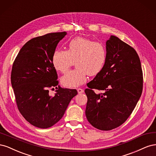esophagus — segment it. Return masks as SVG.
Listing matches in <instances>:
<instances>
[{
  "instance_id": "obj_1",
  "label": "esophagus",
  "mask_w": 156,
  "mask_h": 156,
  "mask_svg": "<svg viewBox=\"0 0 156 156\" xmlns=\"http://www.w3.org/2000/svg\"><path fill=\"white\" fill-rule=\"evenodd\" d=\"M77 90L79 94H81V93L84 92V90H83L82 88H77Z\"/></svg>"
}]
</instances>
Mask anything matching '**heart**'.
Instances as JSON below:
<instances>
[{"label":"heart","mask_w":156,"mask_h":156,"mask_svg":"<svg viewBox=\"0 0 156 156\" xmlns=\"http://www.w3.org/2000/svg\"><path fill=\"white\" fill-rule=\"evenodd\" d=\"M68 47L67 51L55 50L52 62L56 70L65 73L75 62L77 69L69 72L61 78L64 87L73 88L86 82L87 74L94 76L101 72L107 60V49L101 42L83 37H74Z\"/></svg>","instance_id":"b5f03b06"}]
</instances>
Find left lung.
<instances>
[{
    "label": "left lung",
    "mask_w": 156,
    "mask_h": 156,
    "mask_svg": "<svg viewBox=\"0 0 156 156\" xmlns=\"http://www.w3.org/2000/svg\"><path fill=\"white\" fill-rule=\"evenodd\" d=\"M104 67L87 84L85 114L96 128L108 131L125 122L143 91V71L136 51L115 36L106 41ZM104 90L96 94L92 89Z\"/></svg>",
    "instance_id": "left-lung-1"
}]
</instances>
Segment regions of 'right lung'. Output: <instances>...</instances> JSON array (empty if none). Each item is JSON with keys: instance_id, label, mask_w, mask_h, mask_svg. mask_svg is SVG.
I'll use <instances>...</instances> for the list:
<instances>
[{"instance_id": "1", "label": "right lung", "mask_w": 156, "mask_h": 156, "mask_svg": "<svg viewBox=\"0 0 156 156\" xmlns=\"http://www.w3.org/2000/svg\"><path fill=\"white\" fill-rule=\"evenodd\" d=\"M66 34V32H52L31 39L23 46L13 64L11 83L18 109L30 124L39 128L57 123L77 94L75 89L58 85L52 62L56 46ZM54 87L58 90L51 97L48 88Z\"/></svg>"}]
</instances>
